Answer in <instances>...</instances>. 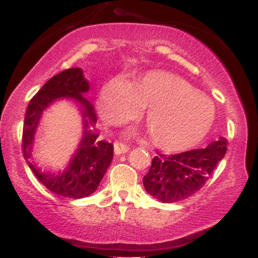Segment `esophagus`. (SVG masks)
<instances>
[{
	"mask_svg": "<svg viewBox=\"0 0 258 258\" xmlns=\"http://www.w3.org/2000/svg\"><path fill=\"white\" fill-rule=\"evenodd\" d=\"M128 152V147L126 146V144L121 143V142H116V143L114 144V153L116 154V155H121V154H125Z\"/></svg>",
	"mask_w": 258,
	"mask_h": 258,
	"instance_id": "esophagus-1",
	"label": "esophagus"
}]
</instances>
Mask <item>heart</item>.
<instances>
[{"label": "heart", "instance_id": "obj_1", "mask_svg": "<svg viewBox=\"0 0 258 258\" xmlns=\"http://www.w3.org/2000/svg\"><path fill=\"white\" fill-rule=\"evenodd\" d=\"M148 108L146 122L153 142L165 152L194 146L206 136L215 120V105L178 75L154 70L133 86L115 76L100 92L99 109L110 123L137 117Z\"/></svg>", "mask_w": 258, "mask_h": 258}]
</instances>
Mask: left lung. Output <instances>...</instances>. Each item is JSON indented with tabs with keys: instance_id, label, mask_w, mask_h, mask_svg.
<instances>
[{
	"instance_id": "1",
	"label": "left lung",
	"mask_w": 258,
	"mask_h": 258,
	"mask_svg": "<svg viewBox=\"0 0 258 258\" xmlns=\"http://www.w3.org/2000/svg\"><path fill=\"white\" fill-rule=\"evenodd\" d=\"M227 139L220 137L205 149L153 159L143 178L147 193L161 203H177L197 193L211 177L227 152Z\"/></svg>"
}]
</instances>
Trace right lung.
Here are the masks:
<instances>
[{
    "mask_svg": "<svg viewBox=\"0 0 258 258\" xmlns=\"http://www.w3.org/2000/svg\"><path fill=\"white\" fill-rule=\"evenodd\" d=\"M88 91L90 82L85 79L84 72L80 68H72L57 74L29 102L23 127V152L29 167L48 190L69 199H81L97 190L110 166L114 152L112 144L98 141V133H94L92 130L97 122V115L90 100L84 97ZM58 99H73L78 103L83 116L84 135L78 150L63 171L58 174L51 171L44 173L30 160L32 147L42 112Z\"/></svg>",
    "mask_w": 258,
    "mask_h": 258,
    "instance_id": "obj_1",
    "label": "right lung"
}]
</instances>
